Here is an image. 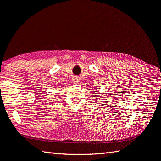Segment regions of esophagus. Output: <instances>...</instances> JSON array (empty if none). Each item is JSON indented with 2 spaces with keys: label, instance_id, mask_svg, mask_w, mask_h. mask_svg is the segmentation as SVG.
<instances>
[{
  "label": "esophagus",
  "instance_id": "34e87169",
  "mask_svg": "<svg viewBox=\"0 0 161 161\" xmlns=\"http://www.w3.org/2000/svg\"><path fill=\"white\" fill-rule=\"evenodd\" d=\"M73 82L75 84H79V82H80V79H79V77H75L73 79Z\"/></svg>",
  "mask_w": 161,
  "mask_h": 161
}]
</instances>
